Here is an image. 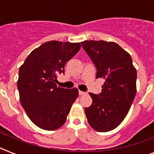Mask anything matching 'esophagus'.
<instances>
[{"label":"esophagus","mask_w":154,"mask_h":154,"mask_svg":"<svg viewBox=\"0 0 154 154\" xmlns=\"http://www.w3.org/2000/svg\"><path fill=\"white\" fill-rule=\"evenodd\" d=\"M86 92H84V91H79V94L80 95H85V94H86Z\"/></svg>","instance_id":"esophagus-1"}]
</instances>
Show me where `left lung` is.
I'll return each instance as SVG.
<instances>
[{"instance_id":"1","label":"left lung","mask_w":154,"mask_h":154,"mask_svg":"<svg viewBox=\"0 0 154 154\" xmlns=\"http://www.w3.org/2000/svg\"><path fill=\"white\" fill-rule=\"evenodd\" d=\"M81 45L96 66V78L105 80L99 94L89 93L92 104L85 108V114L94 129L109 132L130 109L136 93V69L130 55L116 42L88 40Z\"/></svg>"}]
</instances>
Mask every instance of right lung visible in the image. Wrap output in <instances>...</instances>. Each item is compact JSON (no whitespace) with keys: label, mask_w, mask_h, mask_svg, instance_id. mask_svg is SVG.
<instances>
[{"label":"right lung","mask_w":154,"mask_h":154,"mask_svg":"<svg viewBox=\"0 0 154 154\" xmlns=\"http://www.w3.org/2000/svg\"><path fill=\"white\" fill-rule=\"evenodd\" d=\"M80 42L49 41L35 49L20 66L17 82L21 106L35 125L56 130L66 120L78 97L77 88L57 85L58 74L81 49Z\"/></svg>","instance_id":"add662e5"}]
</instances>
